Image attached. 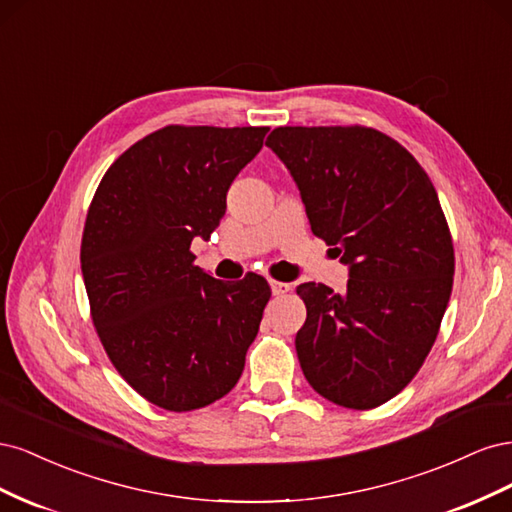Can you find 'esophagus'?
<instances>
[{
  "label": "esophagus",
  "mask_w": 512,
  "mask_h": 512,
  "mask_svg": "<svg viewBox=\"0 0 512 512\" xmlns=\"http://www.w3.org/2000/svg\"><path fill=\"white\" fill-rule=\"evenodd\" d=\"M290 290V284L286 282H275L271 280V292L275 294V297H282V294H286Z\"/></svg>",
  "instance_id": "esophagus-1"
}]
</instances>
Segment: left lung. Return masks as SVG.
Here are the masks:
<instances>
[{
    "label": "left lung",
    "instance_id": "left-lung-1",
    "mask_svg": "<svg viewBox=\"0 0 512 512\" xmlns=\"http://www.w3.org/2000/svg\"><path fill=\"white\" fill-rule=\"evenodd\" d=\"M267 147L297 183L314 235L350 267L346 294L297 288L303 374L337 406H382L421 369L451 299L455 252L436 188L374 128L284 126Z\"/></svg>",
    "mask_w": 512,
    "mask_h": 512
}]
</instances>
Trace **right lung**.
<instances>
[{"mask_svg": "<svg viewBox=\"0 0 512 512\" xmlns=\"http://www.w3.org/2000/svg\"><path fill=\"white\" fill-rule=\"evenodd\" d=\"M269 128L166 126L106 170L91 200L81 269L100 342L132 389L170 412L224 397L243 374L271 288L215 280L194 265L226 213V192Z\"/></svg>", "mask_w": 512, "mask_h": 512, "instance_id": "add662e5", "label": "right lung"}]
</instances>
